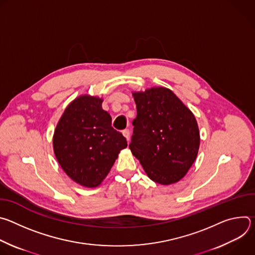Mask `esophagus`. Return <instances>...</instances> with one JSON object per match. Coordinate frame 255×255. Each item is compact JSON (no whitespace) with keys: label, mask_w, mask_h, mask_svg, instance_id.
<instances>
[{"label":"esophagus","mask_w":255,"mask_h":255,"mask_svg":"<svg viewBox=\"0 0 255 255\" xmlns=\"http://www.w3.org/2000/svg\"><path fill=\"white\" fill-rule=\"evenodd\" d=\"M123 135H124V137L127 139V141L129 140V138H130V131H129V129H125V130H123Z\"/></svg>","instance_id":"obj_1"}]
</instances>
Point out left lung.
<instances>
[{
    "label": "left lung",
    "mask_w": 255,
    "mask_h": 255,
    "mask_svg": "<svg viewBox=\"0 0 255 255\" xmlns=\"http://www.w3.org/2000/svg\"><path fill=\"white\" fill-rule=\"evenodd\" d=\"M137 116L129 148L148 177L168 186L183 178L195 162L200 131L190 109L171 90L153 87L132 92Z\"/></svg>",
    "instance_id": "8db88e82"
}]
</instances>
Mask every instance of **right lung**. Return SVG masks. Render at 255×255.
Masks as SVG:
<instances>
[{"label":"right lung","instance_id":"obj_1","mask_svg":"<svg viewBox=\"0 0 255 255\" xmlns=\"http://www.w3.org/2000/svg\"><path fill=\"white\" fill-rule=\"evenodd\" d=\"M103 99L82 95L70 102L53 134V151L63 171L77 184L97 188L110 172L126 138L102 108Z\"/></svg>","mask_w":255,"mask_h":255}]
</instances>
